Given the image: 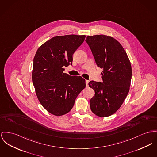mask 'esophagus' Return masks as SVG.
<instances>
[{
    "instance_id": "1",
    "label": "esophagus",
    "mask_w": 157,
    "mask_h": 157,
    "mask_svg": "<svg viewBox=\"0 0 157 157\" xmlns=\"http://www.w3.org/2000/svg\"><path fill=\"white\" fill-rule=\"evenodd\" d=\"M85 82H86V86H88V83H89V81H88V80H85Z\"/></svg>"
}]
</instances>
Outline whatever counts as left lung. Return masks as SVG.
Listing matches in <instances>:
<instances>
[{"mask_svg":"<svg viewBox=\"0 0 157 157\" xmlns=\"http://www.w3.org/2000/svg\"><path fill=\"white\" fill-rule=\"evenodd\" d=\"M90 47L98 67L102 69V82L91 81L89 86L95 91L90 108L95 115L105 117L120 109L129 93L132 67L128 55L120 43L105 35L88 36Z\"/></svg>","mask_w":157,"mask_h":157,"instance_id":"left-lung-1","label":"left lung"}]
</instances>
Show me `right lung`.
<instances>
[{
	"mask_svg": "<svg viewBox=\"0 0 157 157\" xmlns=\"http://www.w3.org/2000/svg\"><path fill=\"white\" fill-rule=\"evenodd\" d=\"M85 37L72 34L53 37L40 46L34 57L32 80L38 100L56 116L71 110L85 88V80L81 76L63 72L65 66L72 64V55Z\"/></svg>",
	"mask_w": 157,
	"mask_h": 157,
	"instance_id": "add662e5",
	"label": "right lung"
}]
</instances>
